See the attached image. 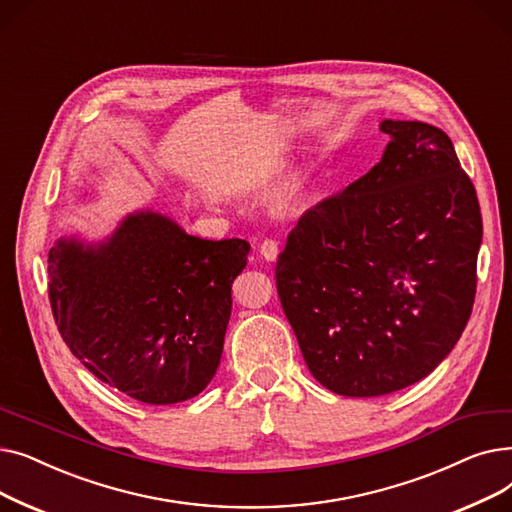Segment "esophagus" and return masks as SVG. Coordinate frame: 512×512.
<instances>
[{
	"label": "esophagus",
	"mask_w": 512,
	"mask_h": 512,
	"mask_svg": "<svg viewBox=\"0 0 512 512\" xmlns=\"http://www.w3.org/2000/svg\"><path fill=\"white\" fill-rule=\"evenodd\" d=\"M260 256L269 262H275L279 256V243L273 239H264L260 243Z\"/></svg>",
	"instance_id": "obj_1"
}]
</instances>
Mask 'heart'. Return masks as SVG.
<instances>
[{"label":"heart","mask_w":512,"mask_h":512,"mask_svg":"<svg viewBox=\"0 0 512 512\" xmlns=\"http://www.w3.org/2000/svg\"><path fill=\"white\" fill-rule=\"evenodd\" d=\"M310 170L308 168H294L271 189L269 202L279 212H291L300 208L308 193H310Z\"/></svg>","instance_id":"obj_1"}]
</instances>
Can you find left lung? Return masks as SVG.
Wrapping results in <instances>:
<instances>
[{"label": "left lung", "instance_id": "left-lung-1", "mask_svg": "<svg viewBox=\"0 0 512 512\" xmlns=\"http://www.w3.org/2000/svg\"><path fill=\"white\" fill-rule=\"evenodd\" d=\"M379 129V164L300 218L275 269L308 371L348 398L398 392L452 352L483 233L450 137L421 120Z\"/></svg>", "mask_w": 512, "mask_h": 512}]
</instances>
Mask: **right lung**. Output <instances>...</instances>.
<instances>
[{
	"mask_svg": "<svg viewBox=\"0 0 512 512\" xmlns=\"http://www.w3.org/2000/svg\"><path fill=\"white\" fill-rule=\"evenodd\" d=\"M246 239H202L156 210L97 241L60 237L47 258L60 335L85 367L143 404L198 396L221 362Z\"/></svg>",
	"mask_w": 512,
	"mask_h": 512,
	"instance_id": "1",
	"label": "right lung"
}]
</instances>
